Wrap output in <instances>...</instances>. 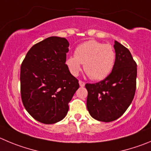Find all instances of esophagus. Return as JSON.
Returning <instances> with one entry per match:
<instances>
[{
  "label": "esophagus",
  "instance_id": "esophagus-1",
  "mask_svg": "<svg viewBox=\"0 0 151 151\" xmlns=\"http://www.w3.org/2000/svg\"><path fill=\"white\" fill-rule=\"evenodd\" d=\"M79 84H80V86L81 87H83L85 86V82H83L82 80H79Z\"/></svg>",
  "mask_w": 151,
  "mask_h": 151
}]
</instances>
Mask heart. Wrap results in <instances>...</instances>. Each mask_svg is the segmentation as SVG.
<instances>
[{
  "instance_id": "heart-1",
  "label": "heart",
  "mask_w": 151,
  "mask_h": 151,
  "mask_svg": "<svg viewBox=\"0 0 151 151\" xmlns=\"http://www.w3.org/2000/svg\"><path fill=\"white\" fill-rule=\"evenodd\" d=\"M115 51L111 45L89 40L77 46L74 56H68L65 64L69 71L77 76L84 70L91 80H101L112 72L115 63Z\"/></svg>"
}]
</instances>
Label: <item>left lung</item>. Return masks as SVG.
I'll return each instance as SVG.
<instances>
[{
  "label": "left lung",
  "mask_w": 151,
  "mask_h": 151,
  "mask_svg": "<svg viewBox=\"0 0 151 151\" xmlns=\"http://www.w3.org/2000/svg\"><path fill=\"white\" fill-rule=\"evenodd\" d=\"M115 63L107 77L86 83L87 109L93 118L110 122L120 118L133 101L136 88L137 65L130 52L115 41Z\"/></svg>",
  "instance_id": "8db88e82"
}]
</instances>
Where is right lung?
Wrapping results in <instances>:
<instances>
[{"label":"right lung","mask_w":151,"mask_h":151,"mask_svg":"<svg viewBox=\"0 0 151 151\" xmlns=\"http://www.w3.org/2000/svg\"><path fill=\"white\" fill-rule=\"evenodd\" d=\"M69 43L51 36L29 50L21 65V96L28 113L41 123L63 120L79 81L65 64Z\"/></svg>","instance_id":"add662e5"}]
</instances>
